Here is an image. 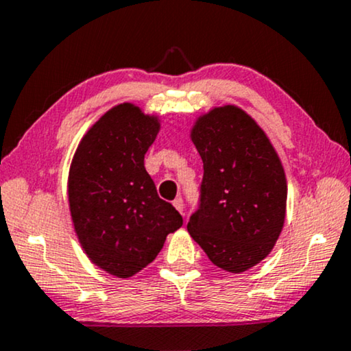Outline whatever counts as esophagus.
I'll return each mask as SVG.
<instances>
[{"instance_id": "obj_1", "label": "esophagus", "mask_w": 351, "mask_h": 351, "mask_svg": "<svg viewBox=\"0 0 351 351\" xmlns=\"http://www.w3.org/2000/svg\"><path fill=\"white\" fill-rule=\"evenodd\" d=\"M173 207H175L176 210H178L180 213L184 212V204H183V199L181 197H176L175 200H173Z\"/></svg>"}]
</instances>
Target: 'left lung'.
Here are the masks:
<instances>
[{
	"label": "left lung",
	"mask_w": 351,
	"mask_h": 351,
	"mask_svg": "<svg viewBox=\"0 0 351 351\" xmlns=\"http://www.w3.org/2000/svg\"><path fill=\"white\" fill-rule=\"evenodd\" d=\"M189 136L204 162L189 234L218 268L244 273L271 254L282 231L287 180L281 158L260 125L234 104L200 114Z\"/></svg>",
	"instance_id": "8db88e82"
}]
</instances>
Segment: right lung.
Listing matches in <instances>:
<instances>
[{"mask_svg": "<svg viewBox=\"0 0 351 351\" xmlns=\"http://www.w3.org/2000/svg\"><path fill=\"white\" fill-rule=\"evenodd\" d=\"M158 132L157 114L121 102L88 128L70 163L67 197L75 234L91 263L115 278L146 268L167 236L183 226L144 168V154Z\"/></svg>", "mask_w": 351, "mask_h": 351, "instance_id": "add662e5", "label": "right lung"}]
</instances>
